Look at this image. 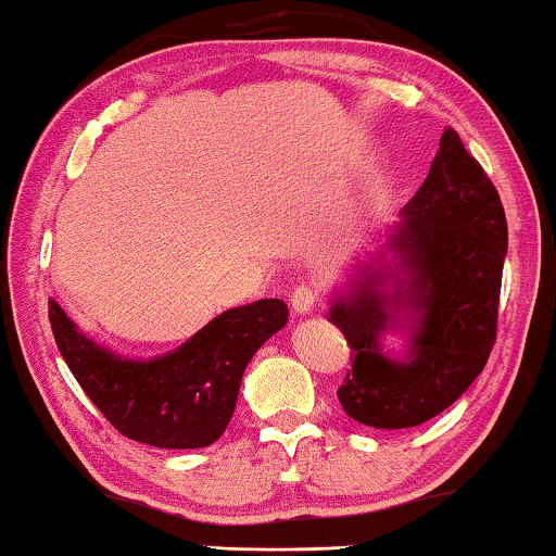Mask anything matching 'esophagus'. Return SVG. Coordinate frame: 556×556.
<instances>
[{
    "mask_svg": "<svg viewBox=\"0 0 556 556\" xmlns=\"http://www.w3.org/2000/svg\"><path fill=\"white\" fill-rule=\"evenodd\" d=\"M314 306H316V291H314V288L299 286V288H295V291L291 293V308H293V314L306 316V314H311V311H314Z\"/></svg>",
    "mask_w": 556,
    "mask_h": 556,
    "instance_id": "34e87169",
    "label": "esophagus"
}]
</instances>
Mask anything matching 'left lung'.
Masks as SVG:
<instances>
[{
  "instance_id": "obj_1",
  "label": "left lung",
  "mask_w": 556,
  "mask_h": 556,
  "mask_svg": "<svg viewBox=\"0 0 556 556\" xmlns=\"http://www.w3.org/2000/svg\"><path fill=\"white\" fill-rule=\"evenodd\" d=\"M508 230L504 204L460 136L445 128L440 151L402 219L364 250L333 288L329 321L352 346L339 402L379 430L428 422L481 375L496 341ZM387 332L403 352L383 349Z\"/></svg>"
}]
</instances>
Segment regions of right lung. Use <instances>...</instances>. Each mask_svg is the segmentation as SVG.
Here are the masks:
<instances>
[{
    "label": "right lung",
    "instance_id": "add662e5",
    "mask_svg": "<svg viewBox=\"0 0 556 556\" xmlns=\"http://www.w3.org/2000/svg\"><path fill=\"white\" fill-rule=\"evenodd\" d=\"M288 321L280 299L225 311L185 344L151 359H131L86 337L50 299L55 344L83 392L126 438L169 451L207 447L238 405L253 354Z\"/></svg>",
    "mask_w": 556,
    "mask_h": 556
}]
</instances>
